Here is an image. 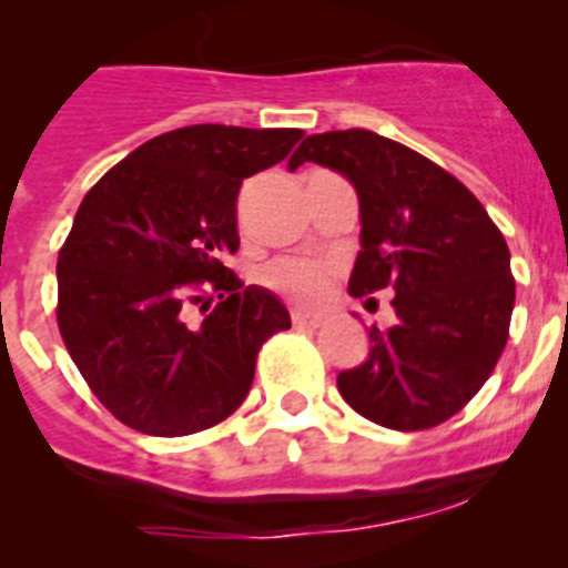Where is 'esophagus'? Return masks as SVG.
<instances>
[{"mask_svg": "<svg viewBox=\"0 0 568 568\" xmlns=\"http://www.w3.org/2000/svg\"><path fill=\"white\" fill-rule=\"evenodd\" d=\"M293 327L295 329H318L321 327V318H315V315L293 313Z\"/></svg>", "mask_w": 568, "mask_h": 568, "instance_id": "34e87169", "label": "esophagus"}]
</instances>
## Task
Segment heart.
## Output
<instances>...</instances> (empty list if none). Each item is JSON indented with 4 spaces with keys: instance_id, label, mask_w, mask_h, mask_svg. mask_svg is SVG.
<instances>
[{
    "instance_id": "b5f03b06",
    "label": "heart",
    "mask_w": 568,
    "mask_h": 568,
    "mask_svg": "<svg viewBox=\"0 0 568 568\" xmlns=\"http://www.w3.org/2000/svg\"><path fill=\"white\" fill-rule=\"evenodd\" d=\"M261 281L284 298L295 301L301 307L321 304L333 293L335 270L327 261L315 258H275L261 270Z\"/></svg>"
}]
</instances>
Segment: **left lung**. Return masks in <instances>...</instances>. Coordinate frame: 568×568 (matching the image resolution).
Here are the masks:
<instances>
[{"instance_id":"8db88e82","label":"left lung","mask_w":568,"mask_h":568,"mask_svg":"<svg viewBox=\"0 0 568 568\" xmlns=\"http://www.w3.org/2000/svg\"><path fill=\"white\" fill-rule=\"evenodd\" d=\"M304 162L355 184L361 253L349 293L375 301L393 290L398 315L389 329L369 327V358L338 375L341 395L386 429L444 424L478 395L509 341L504 233L453 173L373 130L310 135L290 170Z\"/></svg>"}]
</instances>
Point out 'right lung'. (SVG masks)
<instances>
[{
	"label": "right lung",
	"mask_w": 568,
	"mask_h": 568,
	"mask_svg": "<svg viewBox=\"0 0 568 568\" xmlns=\"http://www.w3.org/2000/svg\"><path fill=\"white\" fill-rule=\"evenodd\" d=\"M304 130L190 124L155 135L82 199L59 250L57 321L115 420L155 438L222 424L247 398L264 341L290 329L275 295L224 267L241 182Z\"/></svg>",
	"instance_id": "right-lung-1"
}]
</instances>
